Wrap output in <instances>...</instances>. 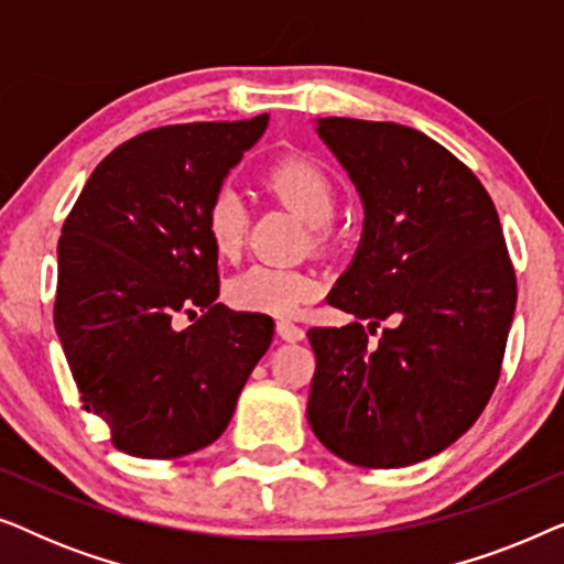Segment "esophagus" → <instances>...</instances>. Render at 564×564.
Listing matches in <instances>:
<instances>
[{"label":"esophagus","instance_id":"obj_1","mask_svg":"<svg viewBox=\"0 0 564 564\" xmlns=\"http://www.w3.org/2000/svg\"><path fill=\"white\" fill-rule=\"evenodd\" d=\"M276 334H280L284 341H303V338H305V330L300 328L297 323H292L288 318L276 321Z\"/></svg>","mask_w":564,"mask_h":564}]
</instances>
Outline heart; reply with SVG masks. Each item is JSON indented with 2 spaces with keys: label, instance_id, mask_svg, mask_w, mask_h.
Returning a JSON list of instances; mask_svg holds the SVG:
<instances>
[{
  "label": "heart",
  "instance_id": "b5f03b06",
  "mask_svg": "<svg viewBox=\"0 0 564 564\" xmlns=\"http://www.w3.org/2000/svg\"><path fill=\"white\" fill-rule=\"evenodd\" d=\"M264 187L290 210H295L311 228H323L336 215V184L315 161L305 156H282L267 166ZM205 230L213 251L234 259L243 246L246 205L238 192L223 187L205 210ZM321 276L311 269L253 264L228 282L226 297L236 311L264 313L288 318L318 295Z\"/></svg>",
  "mask_w": 564,
  "mask_h": 564
}]
</instances>
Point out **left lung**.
Wrapping results in <instances>:
<instances>
[{
	"label": "left lung",
	"mask_w": 564,
	"mask_h": 564,
	"mask_svg": "<svg viewBox=\"0 0 564 564\" xmlns=\"http://www.w3.org/2000/svg\"><path fill=\"white\" fill-rule=\"evenodd\" d=\"M318 133L365 199V234L328 305L393 323L311 328L313 434L351 465L408 467L485 411L516 311L496 205L469 166L398 122L321 118Z\"/></svg>",
	"instance_id": "obj_1"
}]
</instances>
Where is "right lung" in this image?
<instances>
[{
    "label": "right lung",
    "instance_id": "1",
    "mask_svg": "<svg viewBox=\"0 0 564 564\" xmlns=\"http://www.w3.org/2000/svg\"><path fill=\"white\" fill-rule=\"evenodd\" d=\"M267 120L145 130L102 159L64 220L53 321L82 408L120 452L174 459L213 444L272 344L269 315L218 303L205 230L207 203Z\"/></svg>",
    "mask_w": 564,
    "mask_h": 564
}]
</instances>
